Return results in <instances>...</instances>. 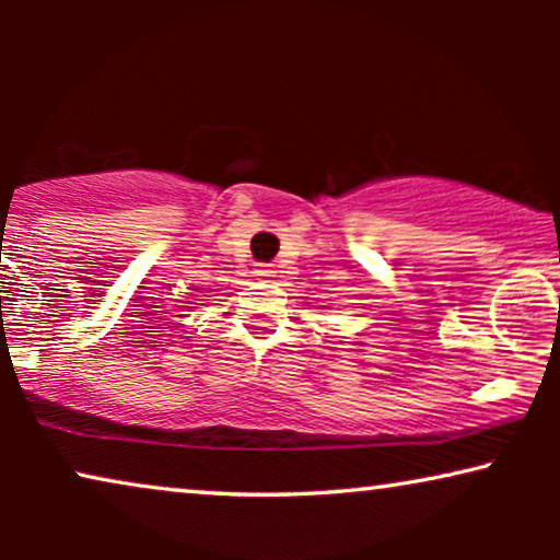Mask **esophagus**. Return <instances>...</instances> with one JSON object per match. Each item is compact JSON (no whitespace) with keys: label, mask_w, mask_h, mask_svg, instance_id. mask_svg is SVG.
<instances>
[{"label":"esophagus","mask_w":560,"mask_h":560,"mask_svg":"<svg viewBox=\"0 0 560 560\" xmlns=\"http://www.w3.org/2000/svg\"><path fill=\"white\" fill-rule=\"evenodd\" d=\"M257 278L259 280H272L275 278V267L272 265H259L257 267Z\"/></svg>","instance_id":"1"}]
</instances>
